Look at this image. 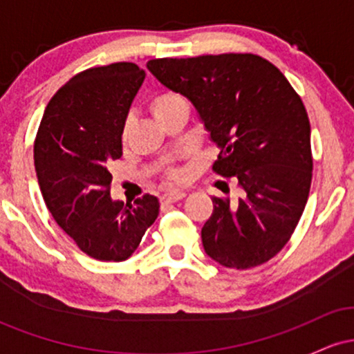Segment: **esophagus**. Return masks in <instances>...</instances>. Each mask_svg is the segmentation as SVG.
<instances>
[{
  "label": "esophagus",
  "instance_id": "1",
  "mask_svg": "<svg viewBox=\"0 0 354 354\" xmlns=\"http://www.w3.org/2000/svg\"><path fill=\"white\" fill-rule=\"evenodd\" d=\"M185 196H186L185 191L173 189V191H168V193L161 194L160 201H161V205H169V203H176V201L183 200V198H185Z\"/></svg>",
  "mask_w": 354,
  "mask_h": 354
}]
</instances>
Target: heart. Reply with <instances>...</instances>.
Here are the masks:
<instances>
[{"instance_id":"b5f03b06","label":"heart","mask_w":354,"mask_h":354,"mask_svg":"<svg viewBox=\"0 0 354 354\" xmlns=\"http://www.w3.org/2000/svg\"><path fill=\"white\" fill-rule=\"evenodd\" d=\"M180 106H186V101L181 95H178V93L174 91L156 93V95L149 100V109H151L153 116L156 118L158 121H161L166 115H168V113H171L173 109ZM128 133H129V124L124 123L123 129H121V140L123 141L128 140ZM165 176L168 178L169 181H181L183 169L176 168V166H168V168L165 169Z\"/></svg>"}]
</instances>
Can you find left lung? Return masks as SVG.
Segmentation results:
<instances>
[{
  "label": "left lung",
  "mask_w": 354,
  "mask_h": 354,
  "mask_svg": "<svg viewBox=\"0 0 354 354\" xmlns=\"http://www.w3.org/2000/svg\"><path fill=\"white\" fill-rule=\"evenodd\" d=\"M146 66L193 103L219 148L213 171L241 191L236 203L211 198L213 214L201 230L206 254L236 270L270 261L290 241L310 194L311 128L298 93L274 64L251 53ZM216 185L228 189L226 181Z\"/></svg>",
  "instance_id": "left-lung-1"
}]
</instances>
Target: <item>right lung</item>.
I'll list each match as a JSON object with an SVG mask.
<instances>
[{"label": "right lung", "mask_w": 354, "mask_h": 354, "mask_svg": "<svg viewBox=\"0 0 354 354\" xmlns=\"http://www.w3.org/2000/svg\"><path fill=\"white\" fill-rule=\"evenodd\" d=\"M135 63L78 73L48 103L35 140V169L48 209L83 253L124 261L160 213L156 196L111 200L109 166L123 154L121 129L145 81Z\"/></svg>", "instance_id": "add662e5"}]
</instances>
